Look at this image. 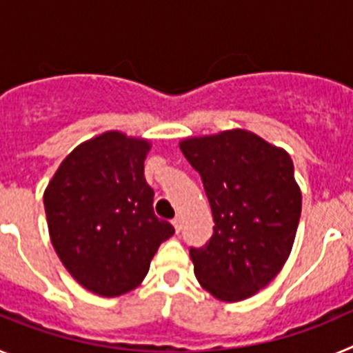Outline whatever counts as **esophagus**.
I'll return each mask as SVG.
<instances>
[{
    "instance_id": "obj_1",
    "label": "esophagus",
    "mask_w": 353,
    "mask_h": 353,
    "mask_svg": "<svg viewBox=\"0 0 353 353\" xmlns=\"http://www.w3.org/2000/svg\"><path fill=\"white\" fill-rule=\"evenodd\" d=\"M171 223H173V226H174V232L180 233V230H182V219H180V215H176V217H174Z\"/></svg>"
}]
</instances>
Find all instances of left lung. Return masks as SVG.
Segmentation results:
<instances>
[{
	"mask_svg": "<svg viewBox=\"0 0 353 353\" xmlns=\"http://www.w3.org/2000/svg\"><path fill=\"white\" fill-rule=\"evenodd\" d=\"M180 150L203 180L215 223L205 248L191 249L196 279L223 302L252 297L281 272L297 235L292 157L244 129L185 138Z\"/></svg>",
	"mask_w": 353,
	"mask_h": 353,
	"instance_id": "left-lung-1",
	"label": "left lung"
}]
</instances>
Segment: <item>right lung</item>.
Wrapping results in <instances>:
<instances>
[{
	"instance_id": "right-lung-1",
	"label": "right lung",
	"mask_w": 353,
	"mask_h": 353,
	"mask_svg": "<svg viewBox=\"0 0 353 353\" xmlns=\"http://www.w3.org/2000/svg\"><path fill=\"white\" fill-rule=\"evenodd\" d=\"M152 143L108 130L63 159L43 191L52 248L88 292L118 297L138 288L174 228L154 212L145 180Z\"/></svg>"
}]
</instances>
